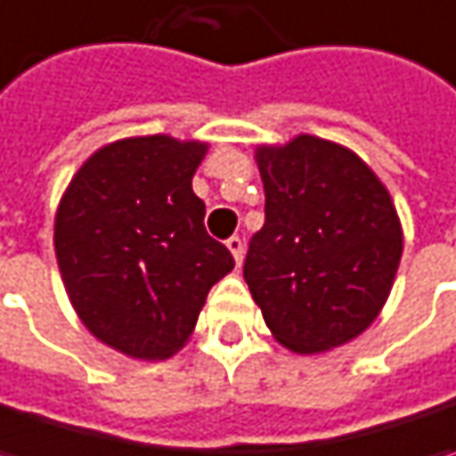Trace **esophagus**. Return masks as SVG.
<instances>
[{
    "mask_svg": "<svg viewBox=\"0 0 456 456\" xmlns=\"http://www.w3.org/2000/svg\"><path fill=\"white\" fill-rule=\"evenodd\" d=\"M225 246H228V251L233 254V262L240 266V262H243V240H240L239 236H233V239L225 240Z\"/></svg>",
    "mask_w": 456,
    "mask_h": 456,
    "instance_id": "esophagus-1",
    "label": "esophagus"
}]
</instances>
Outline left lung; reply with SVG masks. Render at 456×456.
Instances as JSON below:
<instances>
[{
	"label": "left lung",
	"mask_w": 456,
	"mask_h": 456,
	"mask_svg": "<svg viewBox=\"0 0 456 456\" xmlns=\"http://www.w3.org/2000/svg\"><path fill=\"white\" fill-rule=\"evenodd\" d=\"M264 228L243 277L272 336L295 354H321L370 329L403 256L393 197L352 149L300 133L256 146Z\"/></svg>",
	"instance_id": "left-lung-1"
}]
</instances>
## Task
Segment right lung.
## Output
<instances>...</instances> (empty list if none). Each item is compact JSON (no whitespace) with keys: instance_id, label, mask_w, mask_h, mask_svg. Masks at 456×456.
I'll list each match as a JSON object with an SVG mask.
<instances>
[{"instance_id":"obj_1","label":"right lung","mask_w":456,"mask_h":456,"mask_svg":"<svg viewBox=\"0 0 456 456\" xmlns=\"http://www.w3.org/2000/svg\"><path fill=\"white\" fill-rule=\"evenodd\" d=\"M208 149L164 133L120 138L81 164L58 202L53 246L66 295L89 333L115 352L174 356L210 287L233 269L192 192Z\"/></svg>"}]
</instances>
